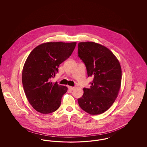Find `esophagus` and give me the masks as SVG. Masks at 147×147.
Wrapping results in <instances>:
<instances>
[{
	"label": "esophagus",
	"mask_w": 147,
	"mask_h": 147,
	"mask_svg": "<svg viewBox=\"0 0 147 147\" xmlns=\"http://www.w3.org/2000/svg\"><path fill=\"white\" fill-rule=\"evenodd\" d=\"M68 88L70 89V90H74L76 88L74 86H68Z\"/></svg>",
	"instance_id": "obj_1"
}]
</instances>
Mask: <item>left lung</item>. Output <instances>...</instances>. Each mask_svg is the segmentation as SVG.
<instances>
[{
	"mask_svg": "<svg viewBox=\"0 0 147 147\" xmlns=\"http://www.w3.org/2000/svg\"><path fill=\"white\" fill-rule=\"evenodd\" d=\"M78 56L84 62L88 77L93 78L89 89L84 88L78 99L80 107L90 115L107 111L118 96L122 79L119 60L109 49L93 42H79Z\"/></svg>",
	"mask_w": 147,
	"mask_h": 147,
	"instance_id": "1",
	"label": "left lung"
}]
</instances>
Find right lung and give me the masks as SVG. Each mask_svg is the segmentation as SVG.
I'll list each match as a JSON object with an SVG mask.
<instances>
[{
	"label": "right lung",
	"instance_id": "obj_1",
	"mask_svg": "<svg viewBox=\"0 0 147 147\" xmlns=\"http://www.w3.org/2000/svg\"><path fill=\"white\" fill-rule=\"evenodd\" d=\"M76 44L43 43L28 55L22 69V82L29 103L37 111L47 114L59 107L68 88L53 83L51 79L58 71L59 65L70 57Z\"/></svg>",
	"mask_w": 147,
	"mask_h": 147
}]
</instances>
